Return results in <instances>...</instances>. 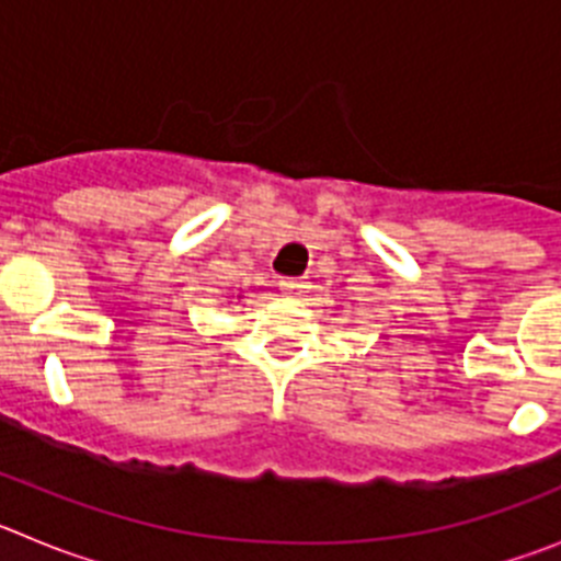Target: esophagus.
<instances>
[{
    "mask_svg": "<svg viewBox=\"0 0 561 561\" xmlns=\"http://www.w3.org/2000/svg\"><path fill=\"white\" fill-rule=\"evenodd\" d=\"M280 289H284L286 295H300V291L306 289V280L304 277H284V280H280Z\"/></svg>",
    "mask_w": 561,
    "mask_h": 561,
    "instance_id": "34e87169",
    "label": "esophagus"
}]
</instances>
